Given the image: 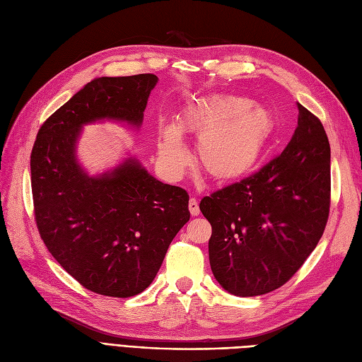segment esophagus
<instances>
[{"label":"esophagus","instance_id":"obj_1","mask_svg":"<svg viewBox=\"0 0 362 362\" xmlns=\"http://www.w3.org/2000/svg\"><path fill=\"white\" fill-rule=\"evenodd\" d=\"M189 209H190V214H192V215H199V214H200L199 204H197V200H196L194 197H192V199L189 200Z\"/></svg>","mask_w":362,"mask_h":362}]
</instances>
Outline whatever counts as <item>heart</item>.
Listing matches in <instances>:
<instances>
[{"label":"heart","mask_w":362,"mask_h":362,"mask_svg":"<svg viewBox=\"0 0 362 362\" xmlns=\"http://www.w3.org/2000/svg\"><path fill=\"white\" fill-rule=\"evenodd\" d=\"M269 110L239 95H218L196 100L181 112L180 127L199 138L197 157L204 170L216 180L248 173L262 158L273 134ZM177 124L160 126L157 156L163 169L177 177L189 163V150Z\"/></svg>","instance_id":"b5f03b06"}]
</instances>
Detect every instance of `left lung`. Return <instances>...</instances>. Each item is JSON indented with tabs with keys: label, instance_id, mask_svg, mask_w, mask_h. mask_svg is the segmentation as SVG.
<instances>
[{
	"label": "left lung",
	"instance_id": "obj_1",
	"mask_svg": "<svg viewBox=\"0 0 362 362\" xmlns=\"http://www.w3.org/2000/svg\"><path fill=\"white\" fill-rule=\"evenodd\" d=\"M285 150L250 177L200 200L211 223L209 263L230 294L262 296L290 281L320 242L329 215V142L298 104Z\"/></svg>",
	"mask_w": 362,
	"mask_h": 362
}]
</instances>
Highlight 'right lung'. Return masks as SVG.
Instances as JSON below:
<instances>
[{
  "label": "right lung",
  "instance_id": "add662e5",
  "mask_svg": "<svg viewBox=\"0 0 362 362\" xmlns=\"http://www.w3.org/2000/svg\"><path fill=\"white\" fill-rule=\"evenodd\" d=\"M154 74L92 80L41 124L31 153L38 233L86 290L132 297L153 282L172 239L190 220L189 194L153 178L132 158L90 178L74 147L83 124L98 119L139 126Z\"/></svg>",
  "mask_w": 362,
  "mask_h": 362
}]
</instances>
